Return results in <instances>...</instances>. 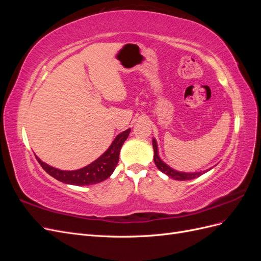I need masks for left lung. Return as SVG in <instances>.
<instances>
[{
	"label": "left lung",
	"mask_w": 261,
	"mask_h": 261,
	"mask_svg": "<svg viewBox=\"0 0 261 261\" xmlns=\"http://www.w3.org/2000/svg\"><path fill=\"white\" fill-rule=\"evenodd\" d=\"M152 146H153V151H154V155H153V161L156 165V168L159 169L162 173L164 174H167L169 177L174 178L176 180H189V179H194L196 177H198L204 173L210 171L212 168L208 169V170H204V171H200V172H191V173H187V172H180V171H176L174 169H172L170 165H168L165 163L159 155V149H158V144H156V140L154 138H152Z\"/></svg>",
	"instance_id": "1"
}]
</instances>
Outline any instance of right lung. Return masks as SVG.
Returning <instances> with one entry per match:
<instances>
[{"instance_id":"right-lung-1","label":"right lung","mask_w":261,"mask_h":261,"mask_svg":"<svg viewBox=\"0 0 261 261\" xmlns=\"http://www.w3.org/2000/svg\"><path fill=\"white\" fill-rule=\"evenodd\" d=\"M129 133L130 128L118 134L113 140L111 146L108 148V150L103 154L100 155L97 160H94L90 164L78 170L63 171L46 164L45 162L39 159L37 155L36 158L38 162L40 163L42 169L48 173L49 175L57 178L60 181H63V183L76 186L97 184L111 176V174L114 172L118 163L121 148L124 144V141L127 139Z\"/></svg>"}]
</instances>
